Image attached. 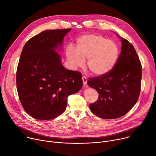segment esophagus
Here are the masks:
<instances>
[{"mask_svg":"<svg viewBox=\"0 0 156 156\" xmlns=\"http://www.w3.org/2000/svg\"><path fill=\"white\" fill-rule=\"evenodd\" d=\"M82 80H83V85H85L87 83V78L85 76H82Z\"/></svg>","mask_w":156,"mask_h":156,"instance_id":"obj_1","label":"esophagus"}]
</instances>
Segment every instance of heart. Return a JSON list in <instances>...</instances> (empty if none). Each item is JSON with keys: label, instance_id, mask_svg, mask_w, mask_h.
Returning <instances> with one entry per match:
<instances>
[{"label": "heart", "instance_id": "obj_1", "mask_svg": "<svg viewBox=\"0 0 156 156\" xmlns=\"http://www.w3.org/2000/svg\"><path fill=\"white\" fill-rule=\"evenodd\" d=\"M77 51L69 49L68 59L74 68L84 65L95 75L109 73L116 65L119 54L116 43L100 35H85L77 40Z\"/></svg>", "mask_w": 156, "mask_h": 156}]
</instances>
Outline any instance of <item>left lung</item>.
<instances>
[{"mask_svg": "<svg viewBox=\"0 0 156 156\" xmlns=\"http://www.w3.org/2000/svg\"><path fill=\"white\" fill-rule=\"evenodd\" d=\"M121 38V52L114 67L105 75L90 78L87 81L99 94V99L90 104V108L97 116L103 119L124 116L136 103L140 93V61L132 44Z\"/></svg>", "mask_w": 156, "mask_h": 156, "instance_id": "left-lung-1", "label": "left lung"}]
</instances>
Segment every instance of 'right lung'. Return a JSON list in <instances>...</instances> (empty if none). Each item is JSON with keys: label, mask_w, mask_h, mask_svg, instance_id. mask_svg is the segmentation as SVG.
Returning a JSON list of instances; mask_svg holds the SVG:
<instances>
[{"label": "right lung", "mask_w": 156, "mask_h": 156, "mask_svg": "<svg viewBox=\"0 0 156 156\" xmlns=\"http://www.w3.org/2000/svg\"><path fill=\"white\" fill-rule=\"evenodd\" d=\"M71 28L45 30L23 47L16 87L24 110L37 119L55 118L66 109L69 95L82 87L81 73L66 69L55 49Z\"/></svg>", "instance_id": "add662e5"}]
</instances>
